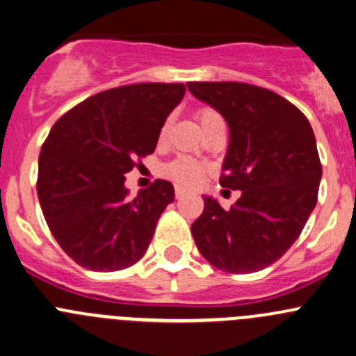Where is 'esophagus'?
Masks as SVG:
<instances>
[{"label":"esophagus","mask_w":356,"mask_h":356,"mask_svg":"<svg viewBox=\"0 0 356 356\" xmlns=\"http://www.w3.org/2000/svg\"><path fill=\"white\" fill-rule=\"evenodd\" d=\"M189 195V191H186V189H182V188H175V198L177 200H181V198H184V196H188Z\"/></svg>","instance_id":"1"}]
</instances>
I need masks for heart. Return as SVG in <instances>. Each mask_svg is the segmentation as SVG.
I'll return each instance as SVG.
<instances>
[{
  "instance_id": "b5f03b06",
  "label": "heart",
  "mask_w": 356,
  "mask_h": 356,
  "mask_svg": "<svg viewBox=\"0 0 356 356\" xmlns=\"http://www.w3.org/2000/svg\"><path fill=\"white\" fill-rule=\"evenodd\" d=\"M196 115H198L201 127H204L208 122H211V120H215V118L220 117L217 111L211 110V108H200ZM168 125H170V120H165V124L161 125L160 136H158V138H160V141H163V139L167 138ZM163 172L167 177H170L172 181L179 182V184H182V186H196V184H200L201 179L204 177L203 165L198 163V161L191 160V158H188V156L175 158L174 161H170V163L163 168Z\"/></svg>"
}]
</instances>
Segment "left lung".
Instances as JSON below:
<instances>
[{
    "mask_svg": "<svg viewBox=\"0 0 356 356\" xmlns=\"http://www.w3.org/2000/svg\"><path fill=\"white\" fill-rule=\"evenodd\" d=\"M188 89L227 122L220 184L241 191L231 210L204 196L193 238L213 267L258 272L293 246L317 204L322 165L312 125L293 103L258 86L189 82Z\"/></svg>",
    "mask_w": 356,
    "mask_h": 356,
    "instance_id": "1",
    "label": "left lung"
}]
</instances>
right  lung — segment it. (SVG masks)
<instances>
[{"label": "right lung", "mask_w": 356, "mask_h": 356, "mask_svg": "<svg viewBox=\"0 0 356 356\" xmlns=\"http://www.w3.org/2000/svg\"><path fill=\"white\" fill-rule=\"evenodd\" d=\"M184 84L146 82L98 92L56 120L39 155L38 196L53 238L81 267L127 268L141 260L174 186L153 182L129 198L125 175L152 155Z\"/></svg>", "instance_id": "obj_1"}]
</instances>
